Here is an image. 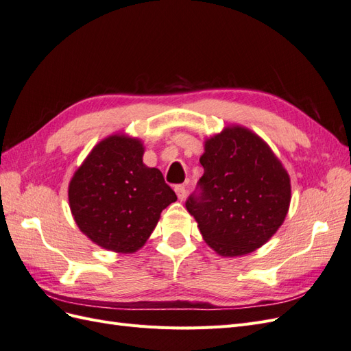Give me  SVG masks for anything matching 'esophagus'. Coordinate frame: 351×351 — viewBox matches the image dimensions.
<instances>
[{"mask_svg": "<svg viewBox=\"0 0 351 351\" xmlns=\"http://www.w3.org/2000/svg\"><path fill=\"white\" fill-rule=\"evenodd\" d=\"M174 190H176L177 197H178L180 200H183V199L186 197V186H183V184H178V186H176V187H174Z\"/></svg>", "mask_w": 351, "mask_h": 351, "instance_id": "obj_1", "label": "esophagus"}]
</instances>
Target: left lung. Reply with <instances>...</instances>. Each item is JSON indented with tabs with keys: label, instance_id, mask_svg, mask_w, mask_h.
<instances>
[{
	"label": "left lung",
	"instance_id": "left-lung-1",
	"mask_svg": "<svg viewBox=\"0 0 351 351\" xmlns=\"http://www.w3.org/2000/svg\"><path fill=\"white\" fill-rule=\"evenodd\" d=\"M204 176L186 200L204 240L221 256H241L267 243L285 219L290 177L246 127H226L205 142Z\"/></svg>",
	"mask_w": 351,
	"mask_h": 351
}]
</instances>
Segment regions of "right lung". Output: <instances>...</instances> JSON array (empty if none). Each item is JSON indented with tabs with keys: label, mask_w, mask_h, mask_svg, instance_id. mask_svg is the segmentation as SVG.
I'll list each match as a JSON object with an SVG mask.
<instances>
[{
	"label": "right lung",
	"mask_w": 351,
	"mask_h": 351,
	"mask_svg": "<svg viewBox=\"0 0 351 351\" xmlns=\"http://www.w3.org/2000/svg\"><path fill=\"white\" fill-rule=\"evenodd\" d=\"M139 139L112 134L93 147L69 184V204L84 236L117 253L139 250L161 212L177 200L158 168L143 164Z\"/></svg>",
	"instance_id": "obj_1"
}]
</instances>
